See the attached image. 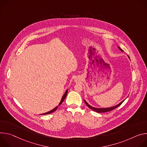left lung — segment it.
<instances>
[{"mask_svg":"<svg viewBox=\"0 0 147 147\" xmlns=\"http://www.w3.org/2000/svg\"><path fill=\"white\" fill-rule=\"evenodd\" d=\"M118 47V48H119V50L121 51H123V50H122V49H121L119 46H117ZM128 58L129 59V56H128ZM129 60H130V59H129ZM128 97V96H127ZM126 97V98H127ZM125 100V99H124L122 102H121L120 103H119V104H117V105H116V106H112V107H105V108H97V107H93V106H90L85 99H84V102H85V103H86V106L89 108V109H92V110H93V111H95L96 112H97V113H104V112H107V111H111V110H113V109H116V107H117L118 106H119L120 105H121V104H122V103Z\"/></svg>","mask_w":147,"mask_h":147,"instance_id":"1","label":"left lung"}]
</instances>
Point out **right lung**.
<instances>
[{"label":"right lung","instance_id":"obj_1","mask_svg":"<svg viewBox=\"0 0 147 147\" xmlns=\"http://www.w3.org/2000/svg\"><path fill=\"white\" fill-rule=\"evenodd\" d=\"M68 91V89H67V90L65 91V92L64 93L63 95V96H62V99H61V101H60L59 103L58 104V106H59V105H61V104L63 102L64 99H65V97H66V96H67V95ZM58 106H56L55 108H54L53 109H52V110H50V111H48V112H47V113H43V114H41V115H48V114H50V113H53V112L55 111L57 109V108L58 107Z\"/></svg>","mask_w":147,"mask_h":147}]
</instances>
